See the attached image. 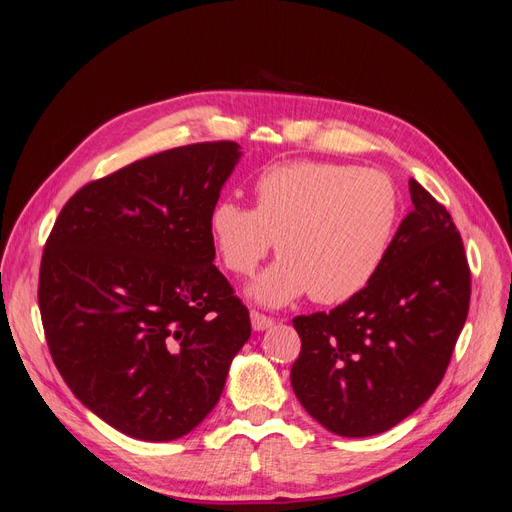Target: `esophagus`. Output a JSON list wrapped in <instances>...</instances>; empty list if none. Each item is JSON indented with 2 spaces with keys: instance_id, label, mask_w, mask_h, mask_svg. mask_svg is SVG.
<instances>
[{
  "instance_id": "obj_1",
  "label": "esophagus",
  "mask_w": 512,
  "mask_h": 512,
  "mask_svg": "<svg viewBox=\"0 0 512 512\" xmlns=\"http://www.w3.org/2000/svg\"><path fill=\"white\" fill-rule=\"evenodd\" d=\"M250 320H252V329L254 331H267V329H271L273 324H275L273 318L256 312V309H252V312H250Z\"/></svg>"
}]
</instances>
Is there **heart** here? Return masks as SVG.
<instances>
[{"label": "heart", "instance_id": "1", "mask_svg": "<svg viewBox=\"0 0 512 512\" xmlns=\"http://www.w3.org/2000/svg\"><path fill=\"white\" fill-rule=\"evenodd\" d=\"M256 207L220 200L209 230L224 267L252 275L277 240L282 256L247 286L265 307H286L312 294L337 305L363 292L384 267L399 228V194L391 179L352 164L292 162L262 170Z\"/></svg>", "mask_w": 512, "mask_h": 512}]
</instances>
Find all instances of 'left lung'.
I'll use <instances>...</instances> for the list:
<instances>
[{
	"label": "left lung",
	"mask_w": 512,
	"mask_h": 512,
	"mask_svg": "<svg viewBox=\"0 0 512 512\" xmlns=\"http://www.w3.org/2000/svg\"><path fill=\"white\" fill-rule=\"evenodd\" d=\"M410 198L376 280L331 312L292 320V391L337 436H376L421 408L468 318L470 267L451 213L416 179Z\"/></svg>",
	"instance_id": "1"
}]
</instances>
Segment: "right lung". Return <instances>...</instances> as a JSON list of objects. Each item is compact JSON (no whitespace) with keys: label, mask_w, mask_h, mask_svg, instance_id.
Returning a JSON list of instances; mask_svg holds the SVG:
<instances>
[{"label":"right lung","mask_w":512,"mask_h":512,"mask_svg":"<svg viewBox=\"0 0 512 512\" xmlns=\"http://www.w3.org/2000/svg\"><path fill=\"white\" fill-rule=\"evenodd\" d=\"M241 156L232 141L196 143L91 181L44 245L38 305L53 363L130 438L170 442L203 423L252 335L209 230Z\"/></svg>","instance_id":"add662e5"}]
</instances>
